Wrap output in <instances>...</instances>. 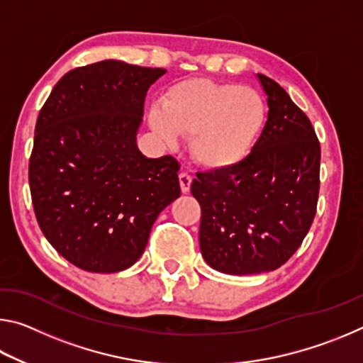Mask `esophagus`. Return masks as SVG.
<instances>
[{
	"label": "esophagus",
	"mask_w": 363,
	"mask_h": 363,
	"mask_svg": "<svg viewBox=\"0 0 363 363\" xmlns=\"http://www.w3.org/2000/svg\"><path fill=\"white\" fill-rule=\"evenodd\" d=\"M179 184H181V192L187 194L190 190V184H192V177H190L187 173H181L179 174Z\"/></svg>",
	"instance_id": "1"
}]
</instances>
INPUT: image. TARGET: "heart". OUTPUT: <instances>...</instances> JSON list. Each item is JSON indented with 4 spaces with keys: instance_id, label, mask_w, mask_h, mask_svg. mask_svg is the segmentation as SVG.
I'll use <instances>...</instances> for the list:
<instances>
[{
    "instance_id": "b5f03b06",
    "label": "heart",
    "mask_w": 363,
    "mask_h": 363,
    "mask_svg": "<svg viewBox=\"0 0 363 363\" xmlns=\"http://www.w3.org/2000/svg\"><path fill=\"white\" fill-rule=\"evenodd\" d=\"M267 107L257 91L237 83L190 78L167 91L162 107L149 112L150 128L167 144L190 136L189 150L199 167L214 173L237 168L259 140Z\"/></svg>"
}]
</instances>
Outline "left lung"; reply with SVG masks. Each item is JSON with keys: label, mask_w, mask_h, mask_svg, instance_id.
<instances>
[{"label": "left lung", "mask_w": 363, "mask_h": 363, "mask_svg": "<svg viewBox=\"0 0 363 363\" xmlns=\"http://www.w3.org/2000/svg\"><path fill=\"white\" fill-rule=\"evenodd\" d=\"M267 121L251 155L223 173H196L200 250L223 274L253 275L285 264L315 216L320 144L309 118L279 83L257 73Z\"/></svg>", "instance_id": "8db88e82"}]
</instances>
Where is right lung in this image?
I'll return each mask as SVG.
<instances>
[{"label": "right lung", "instance_id": "add662e5", "mask_svg": "<svg viewBox=\"0 0 363 363\" xmlns=\"http://www.w3.org/2000/svg\"><path fill=\"white\" fill-rule=\"evenodd\" d=\"M164 73L121 60L79 67L40 110L28 164L35 216L57 253L88 272L131 267L181 195L179 163L136 144L147 89Z\"/></svg>", "mask_w": 363, "mask_h": 363}]
</instances>
